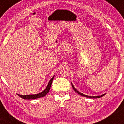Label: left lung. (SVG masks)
I'll return each mask as SVG.
<instances>
[{
	"label": "left lung",
	"instance_id": "obj_1",
	"mask_svg": "<svg viewBox=\"0 0 124 124\" xmlns=\"http://www.w3.org/2000/svg\"><path fill=\"white\" fill-rule=\"evenodd\" d=\"M71 85H72V87H73V88L75 92H76L78 94H79V95H82V96H84V97H87V98H100V97H102V96H104V95H105V94H102V95H98V96H89V95H87L81 93V92H79V91L77 90V89L74 87V85H73V84H72V83H71Z\"/></svg>",
	"mask_w": 124,
	"mask_h": 124
}]
</instances>
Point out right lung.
I'll use <instances>...</instances> for the list:
<instances>
[{
	"instance_id": "obj_1",
	"label": "right lung",
	"mask_w": 124,
	"mask_h": 124,
	"mask_svg": "<svg viewBox=\"0 0 124 124\" xmlns=\"http://www.w3.org/2000/svg\"><path fill=\"white\" fill-rule=\"evenodd\" d=\"M54 76L51 78V79L50 80L49 82L48 83L47 86L46 88L44 90L43 92H42L41 93L37 94H30V95H20L17 94L18 95H19L20 97H21L24 100H34L36 99V98H41V97H43L44 96H45L47 94L48 92H49L51 86V84H52L53 80L54 79Z\"/></svg>"
}]
</instances>
